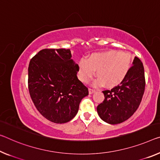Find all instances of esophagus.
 <instances>
[{
    "mask_svg": "<svg viewBox=\"0 0 160 160\" xmlns=\"http://www.w3.org/2000/svg\"><path fill=\"white\" fill-rule=\"evenodd\" d=\"M95 92L94 89H92V88H88V94H92L93 93Z\"/></svg>",
    "mask_w": 160,
    "mask_h": 160,
    "instance_id": "34e87169",
    "label": "esophagus"
}]
</instances>
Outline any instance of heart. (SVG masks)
Returning a JSON list of instances; mask_svg holds the SVG:
<instances>
[{
	"mask_svg": "<svg viewBox=\"0 0 160 160\" xmlns=\"http://www.w3.org/2000/svg\"><path fill=\"white\" fill-rule=\"evenodd\" d=\"M131 64L132 56L126 51L112 50L94 53L86 60L82 59L78 62V78L81 82L87 83L96 71L98 77L93 85L99 87L105 84L107 87H114L124 81Z\"/></svg>",
	"mask_w": 160,
	"mask_h": 160,
	"instance_id": "b5f03b06",
	"label": "heart"
}]
</instances>
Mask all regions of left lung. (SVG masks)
Listing matches in <instances>:
<instances>
[{
  "mask_svg": "<svg viewBox=\"0 0 160 160\" xmlns=\"http://www.w3.org/2000/svg\"><path fill=\"white\" fill-rule=\"evenodd\" d=\"M145 88L143 63L135 56L127 77L112 90L103 91L104 100L98 105L97 113L103 121L117 124L126 121L139 107Z\"/></svg>",
  "mask_w": 160,
  "mask_h": 160,
  "instance_id": "left-lung-1",
  "label": "left lung"
}]
</instances>
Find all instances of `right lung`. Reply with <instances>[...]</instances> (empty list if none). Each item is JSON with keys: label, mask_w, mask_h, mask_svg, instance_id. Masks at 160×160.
Returning a JSON list of instances; mask_svg holds the SVG:
<instances>
[{"label": "right lung", "mask_w": 160, "mask_h": 160, "mask_svg": "<svg viewBox=\"0 0 160 160\" xmlns=\"http://www.w3.org/2000/svg\"><path fill=\"white\" fill-rule=\"evenodd\" d=\"M70 49H43L28 66V90L34 105L49 121L63 124L78 111L88 88L78 79Z\"/></svg>", "instance_id": "obj_1"}]
</instances>
